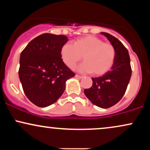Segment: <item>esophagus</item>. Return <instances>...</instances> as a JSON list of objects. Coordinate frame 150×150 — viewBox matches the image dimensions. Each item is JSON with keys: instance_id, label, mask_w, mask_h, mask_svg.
I'll list each match as a JSON object with an SVG mask.
<instances>
[{"instance_id": "1", "label": "esophagus", "mask_w": 150, "mask_h": 150, "mask_svg": "<svg viewBox=\"0 0 150 150\" xmlns=\"http://www.w3.org/2000/svg\"><path fill=\"white\" fill-rule=\"evenodd\" d=\"M75 77H76L77 79H82L83 78V76H80V75H75Z\"/></svg>"}]
</instances>
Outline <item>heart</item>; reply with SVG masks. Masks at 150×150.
I'll return each instance as SVG.
<instances>
[{
	"label": "heart",
	"mask_w": 150,
	"mask_h": 150,
	"mask_svg": "<svg viewBox=\"0 0 150 150\" xmlns=\"http://www.w3.org/2000/svg\"><path fill=\"white\" fill-rule=\"evenodd\" d=\"M60 56L65 65L73 69L83 58L85 63L78 68L82 73L102 75L112 68L116 57L113 44L104 42L100 38L92 35L77 38L73 45L65 43L60 49Z\"/></svg>",
	"instance_id": "1"
}]
</instances>
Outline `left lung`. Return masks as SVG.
Here are the masks:
<instances>
[{"label":"left lung","instance_id":"8db88e82","mask_svg":"<svg viewBox=\"0 0 150 150\" xmlns=\"http://www.w3.org/2000/svg\"><path fill=\"white\" fill-rule=\"evenodd\" d=\"M107 37L116 50V57L111 70L99 77H92V86L84 90L93 104L107 108L119 101L124 95L132 74L128 51L116 37L106 32Z\"/></svg>","mask_w":150,"mask_h":150}]
</instances>
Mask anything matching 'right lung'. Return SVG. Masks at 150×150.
<instances>
[{"mask_svg":"<svg viewBox=\"0 0 150 150\" xmlns=\"http://www.w3.org/2000/svg\"><path fill=\"white\" fill-rule=\"evenodd\" d=\"M64 35L45 33L34 38L20 54L19 77L25 95L39 107L50 106L61 97L65 82L75 74L62 61Z\"/></svg>","mask_w":150,"mask_h":150,"instance_id":"obj_1","label":"right lung"}]
</instances>
